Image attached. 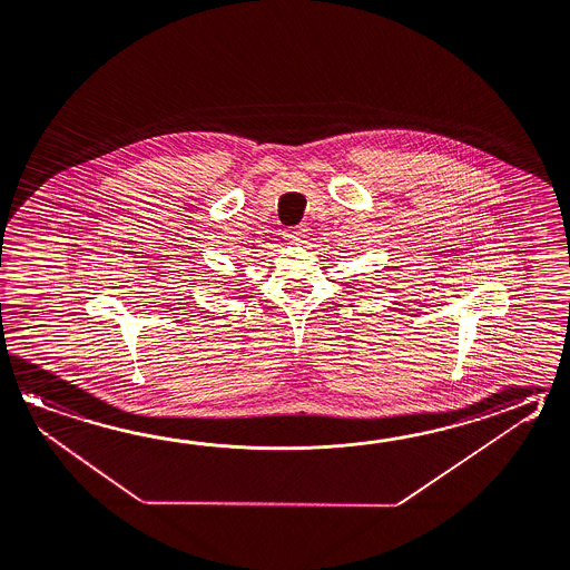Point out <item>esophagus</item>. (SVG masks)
Segmentation results:
<instances>
[{"instance_id": "esophagus-1", "label": "esophagus", "mask_w": 570, "mask_h": 570, "mask_svg": "<svg viewBox=\"0 0 570 570\" xmlns=\"http://www.w3.org/2000/svg\"><path fill=\"white\" fill-rule=\"evenodd\" d=\"M308 232L304 225H296V227H288V229H284V237L288 239V242H301L304 237V233Z\"/></svg>"}]
</instances>
